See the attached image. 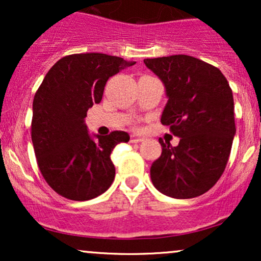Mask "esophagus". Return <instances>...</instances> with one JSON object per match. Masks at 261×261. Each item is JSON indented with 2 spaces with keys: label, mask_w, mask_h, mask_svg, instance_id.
Segmentation results:
<instances>
[{
  "label": "esophagus",
  "mask_w": 261,
  "mask_h": 261,
  "mask_svg": "<svg viewBox=\"0 0 261 261\" xmlns=\"http://www.w3.org/2000/svg\"><path fill=\"white\" fill-rule=\"evenodd\" d=\"M141 141H143V137L137 136V135H131L130 137V142L131 143H139Z\"/></svg>",
  "instance_id": "1"
}]
</instances>
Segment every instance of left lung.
<instances>
[{
  "mask_svg": "<svg viewBox=\"0 0 261 261\" xmlns=\"http://www.w3.org/2000/svg\"><path fill=\"white\" fill-rule=\"evenodd\" d=\"M163 82L168 98L161 122L179 145L160 140L162 154L151 166V180L164 195L191 199L221 178L236 135L234 101L226 77L215 66L188 55L143 60Z\"/></svg>",
  "mask_w": 261,
  "mask_h": 261,
  "instance_id": "8db88e82",
  "label": "left lung"
}]
</instances>
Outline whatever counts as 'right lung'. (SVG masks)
<instances>
[{"instance_id": "1", "label": "right lung", "mask_w": 261, "mask_h": 261, "mask_svg": "<svg viewBox=\"0 0 261 261\" xmlns=\"http://www.w3.org/2000/svg\"><path fill=\"white\" fill-rule=\"evenodd\" d=\"M136 64L107 54H74L59 60L33 100L32 141L39 169L56 193L74 201L101 195L115 178L110 153L128 142L125 131L88 133L85 118L100 103L107 81Z\"/></svg>"}]
</instances>
